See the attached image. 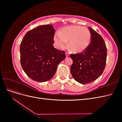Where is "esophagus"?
Returning a JSON list of instances; mask_svg holds the SVG:
<instances>
[{"label":"esophagus","mask_w":122,"mask_h":122,"mask_svg":"<svg viewBox=\"0 0 122 122\" xmlns=\"http://www.w3.org/2000/svg\"><path fill=\"white\" fill-rule=\"evenodd\" d=\"M66 57H68V56H69V54H68V52H66Z\"/></svg>","instance_id":"obj_1"}]
</instances>
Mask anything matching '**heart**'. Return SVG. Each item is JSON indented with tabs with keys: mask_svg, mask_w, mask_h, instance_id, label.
<instances>
[{
	"mask_svg": "<svg viewBox=\"0 0 122 122\" xmlns=\"http://www.w3.org/2000/svg\"><path fill=\"white\" fill-rule=\"evenodd\" d=\"M92 35L89 29L80 26L65 27L54 35V41L57 47L63 49L68 41V47L72 52H83L90 46Z\"/></svg>",
	"mask_w": 122,
	"mask_h": 122,
	"instance_id": "1",
	"label": "heart"
}]
</instances>
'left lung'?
I'll return each mask as SVG.
<instances>
[{
	"instance_id": "left-lung-1",
	"label": "left lung",
	"mask_w": 122,
	"mask_h": 122,
	"mask_svg": "<svg viewBox=\"0 0 122 122\" xmlns=\"http://www.w3.org/2000/svg\"><path fill=\"white\" fill-rule=\"evenodd\" d=\"M91 33L90 46L83 52L71 54L73 61L71 73L76 81L86 84L93 82L101 75L105 67L107 49L102 36L89 27Z\"/></svg>"
}]
</instances>
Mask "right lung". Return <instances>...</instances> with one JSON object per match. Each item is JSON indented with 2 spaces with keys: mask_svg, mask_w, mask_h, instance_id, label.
<instances>
[{
  "mask_svg": "<svg viewBox=\"0 0 122 122\" xmlns=\"http://www.w3.org/2000/svg\"><path fill=\"white\" fill-rule=\"evenodd\" d=\"M55 31L52 25L39 26L28 31L21 43L22 68L36 81L45 82L52 78L58 65L66 58L65 51L53 46Z\"/></svg>",
  "mask_w": 122,
  "mask_h": 122,
  "instance_id": "add662e5",
  "label": "right lung"
}]
</instances>
